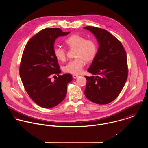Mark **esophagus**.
Masks as SVG:
<instances>
[{"instance_id": "34e87169", "label": "esophagus", "mask_w": 148, "mask_h": 148, "mask_svg": "<svg viewBox=\"0 0 148 148\" xmlns=\"http://www.w3.org/2000/svg\"><path fill=\"white\" fill-rule=\"evenodd\" d=\"M72 76H73V77L74 79H77V77H79V76L78 75H73Z\"/></svg>"}]
</instances>
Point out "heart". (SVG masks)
Instances as JSON below:
<instances>
[{"label": "heart", "mask_w": 148, "mask_h": 148, "mask_svg": "<svg viewBox=\"0 0 148 148\" xmlns=\"http://www.w3.org/2000/svg\"><path fill=\"white\" fill-rule=\"evenodd\" d=\"M66 46L70 49L76 48L75 57L77 59L71 60L64 66V71L66 73L79 74L86 62H92L96 56L98 51V45L96 42L86 38L80 35L73 34L66 38L64 41ZM56 58L60 61L66 60V50L62 47H56L53 50Z\"/></svg>", "instance_id": "obj_1"}]
</instances>
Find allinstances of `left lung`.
I'll use <instances>...</instances> for the list:
<instances>
[{
	"instance_id": "left-lung-1",
	"label": "left lung",
	"mask_w": 148,
	"mask_h": 148,
	"mask_svg": "<svg viewBox=\"0 0 148 148\" xmlns=\"http://www.w3.org/2000/svg\"><path fill=\"white\" fill-rule=\"evenodd\" d=\"M99 44L97 53L88 72L96 76H85L86 97L97 104H107L119 95L128 75L127 53L121 42L106 29L87 26Z\"/></svg>"
}]
</instances>
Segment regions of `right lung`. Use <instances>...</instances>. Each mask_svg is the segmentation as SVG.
<instances>
[{"instance_id": "right-lung-1", "label": "right lung", "mask_w": 148, "mask_h": 148, "mask_svg": "<svg viewBox=\"0 0 148 148\" xmlns=\"http://www.w3.org/2000/svg\"><path fill=\"white\" fill-rule=\"evenodd\" d=\"M69 32L59 28H45L29 39L23 51L19 68L21 82L30 98L44 108L60 104L72 80L71 74L59 75L61 71L53 53L55 40ZM56 75L58 77L52 81L51 77Z\"/></svg>"}]
</instances>
